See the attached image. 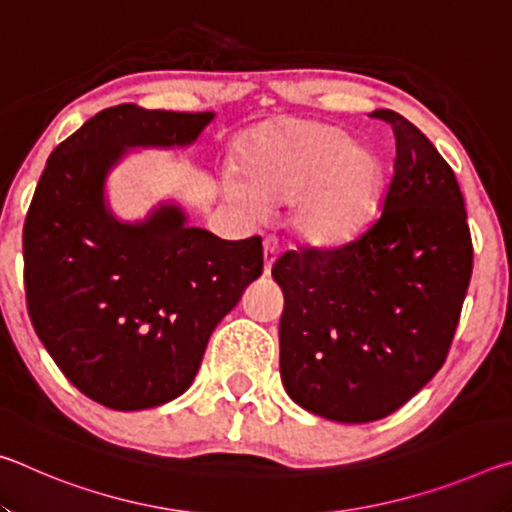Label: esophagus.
I'll return each mask as SVG.
<instances>
[{
  "label": "esophagus",
  "mask_w": 512,
  "mask_h": 512,
  "mask_svg": "<svg viewBox=\"0 0 512 512\" xmlns=\"http://www.w3.org/2000/svg\"><path fill=\"white\" fill-rule=\"evenodd\" d=\"M277 253H280V241L277 237H266L264 239V273L268 275L273 268V262L277 259Z\"/></svg>",
  "instance_id": "esophagus-1"
}]
</instances>
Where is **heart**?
<instances>
[{
    "label": "heart",
    "mask_w": 512,
    "mask_h": 512,
    "mask_svg": "<svg viewBox=\"0 0 512 512\" xmlns=\"http://www.w3.org/2000/svg\"><path fill=\"white\" fill-rule=\"evenodd\" d=\"M241 176L225 194L250 216L291 201V223L311 244L329 246L363 228L381 196V164L341 128L284 121L259 131L241 155Z\"/></svg>",
    "instance_id": "obj_1"
}]
</instances>
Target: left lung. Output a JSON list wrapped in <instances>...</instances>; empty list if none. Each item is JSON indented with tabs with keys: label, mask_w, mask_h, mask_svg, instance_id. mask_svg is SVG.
<instances>
[{
	"label": "left lung",
	"mask_w": 512,
	"mask_h": 512,
	"mask_svg": "<svg viewBox=\"0 0 512 512\" xmlns=\"http://www.w3.org/2000/svg\"><path fill=\"white\" fill-rule=\"evenodd\" d=\"M372 117L395 135L381 214L341 246L287 250L271 271L284 293L282 384L336 422L386 418L443 368L474 262L452 167L409 119Z\"/></svg>",
	"instance_id": "1"
}]
</instances>
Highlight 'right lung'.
Here are the masks:
<instances>
[{"label": "right lung", "mask_w": 512, "mask_h": 512, "mask_svg": "<svg viewBox=\"0 0 512 512\" xmlns=\"http://www.w3.org/2000/svg\"><path fill=\"white\" fill-rule=\"evenodd\" d=\"M212 112L119 103L51 151L24 221L29 318L60 372L115 411L183 395L219 320L264 271L262 237L221 241L178 207L126 225L103 205L124 146L189 144Z\"/></svg>", "instance_id": "obj_1"}]
</instances>
